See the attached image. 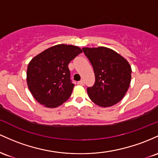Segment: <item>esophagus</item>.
Wrapping results in <instances>:
<instances>
[{
  "mask_svg": "<svg viewBox=\"0 0 158 158\" xmlns=\"http://www.w3.org/2000/svg\"><path fill=\"white\" fill-rule=\"evenodd\" d=\"M77 84H80V85H84V81H83V80H81V81H78V83H77Z\"/></svg>",
  "mask_w": 158,
  "mask_h": 158,
  "instance_id": "34e87169",
  "label": "esophagus"
}]
</instances>
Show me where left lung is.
<instances>
[{
	"label": "left lung",
	"instance_id": "8db88e82",
	"mask_svg": "<svg viewBox=\"0 0 158 158\" xmlns=\"http://www.w3.org/2000/svg\"><path fill=\"white\" fill-rule=\"evenodd\" d=\"M95 73V84L87 88L89 98L97 105L108 107L126 94L131 80V67L123 56L106 47L83 48Z\"/></svg>",
	"mask_w": 158,
	"mask_h": 158
}]
</instances>
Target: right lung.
Here are the masks:
<instances>
[{
    "label": "right lung",
    "mask_w": 158,
    "mask_h": 158,
    "mask_svg": "<svg viewBox=\"0 0 158 158\" xmlns=\"http://www.w3.org/2000/svg\"><path fill=\"white\" fill-rule=\"evenodd\" d=\"M82 50L60 44L46 49L31 60L27 83L33 98L46 107L55 108L71 96L74 84L70 79L69 63Z\"/></svg>",
    "instance_id": "add662e5"
}]
</instances>
